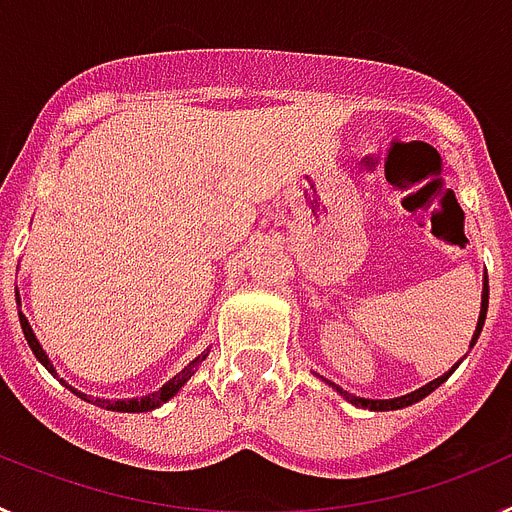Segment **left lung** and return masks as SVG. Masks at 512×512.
Masks as SVG:
<instances>
[{"instance_id": "8db88e82", "label": "left lung", "mask_w": 512, "mask_h": 512, "mask_svg": "<svg viewBox=\"0 0 512 512\" xmlns=\"http://www.w3.org/2000/svg\"><path fill=\"white\" fill-rule=\"evenodd\" d=\"M487 302H490V287H487V274H485V279H482V307H479L477 328H474V336H472V341H469V348H472L474 343H477L479 333H482V325H485V318H487ZM459 364H461V359L456 361L454 366H451L449 372H443L441 377L433 379V382L423 384V387H418V390H415V392H408V395L392 397V400H369V397H356V395H351V392L343 390V387H338L336 382H330V379H323V377H320V379H323V382L328 384V387H333V390H336L338 395L343 397V400L351 402V405H356V408L374 410V413H384V410H400V408H408V405H415V402H420V400H423V397H428V395H431L433 390H438V387H441V384L446 382V379H449L451 374L456 372V366H459Z\"/></svg>"}]
</instances>
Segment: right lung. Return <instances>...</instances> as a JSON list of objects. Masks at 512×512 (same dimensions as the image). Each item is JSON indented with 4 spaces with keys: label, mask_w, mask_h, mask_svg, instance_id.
<instances>
[{
    "label": "right lung",
    "mask_w": 512,
    "mask_h": 512,
    "mask_svg": "<svg viewBox=\"0 0 512 512\" xmlns=\"http://www.w3.org/2000/svg\"><path fill=\"white\" fill-rule=\"evenodd\" d=\"M15 295H17V300H20V292H17V289H15ZM17 305H20V302H17ZM20 325H22V333H25L27 346L33 348L35 359H38L40 364H43L45 369H48V372L53 374V377H58L56 366H53V361L48 359V354H45V351H43V346H40V341H38V338H35L33 325L27 323L25 312H22V310H20ZM207 354H210V351H205V354H200V356H194V359L189 361L187 366H184L182 372L176 374V377H171L169 382L164 384V387H158L156 392H151V395H143V397H128V400H102V397L84 395V392H79V390H76V387H71V384L66 382V379H61V384H63V387H66V390L74 392L76 397H81V400L92 402V405H97V408L112 410V413H151V410L161 408L164 402H169L171 397L176 395V392L182 390L184 384H187L189 379H192V374L197 372V369H200L202 361L207 359Z\"/></svg>",
    "instance_id": "1"
}]
</instances>
